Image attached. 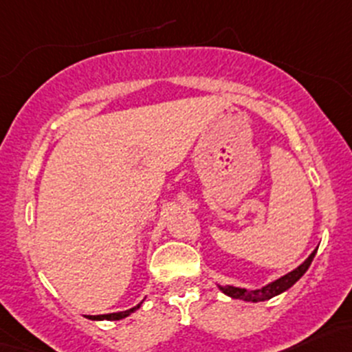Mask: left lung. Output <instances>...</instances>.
<instances>
[{
    "mask_svg": "<svg viewBox=\"0 0 352 352\" xmlns=\"http://www.w3.org/2000/svg\"><path fill=\"white\" fill-rule=\"evenodd\" d=\"M316 252H318V249L312 250L311 256H309L302 264L297 265L294 270H291V272H287L285 276L279 277V279H276L274 283H269L267 285H264V287L261 289H244V287H234V285H219V289L226 296L232 297V299L245 300V302H262V300H269L272 299V297L283 294V292L287 291V289H291L292 285H294L297 280L306 274V270L309 269V265H311Z\"/></svg>",
    "mask_w": 352,
    "mask_h": 352,
    "instance_id": "obj_1",
    "label": "left lung"
}]
</instances>
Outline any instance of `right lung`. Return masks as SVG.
Wrapping results in <instances>:
<instances>
[{"mask_svg": "<svg viewBox=\"0 0 352 352\" xmlns=\"http://www.w3.org/2000/svg\"><path fill=\"white\" fill-rule=\"evenodd\" d=\"M144 302V300H142ZM140 304H137V306L132 307V309H126V311H120V312H111V314H100V316H87V319H91V320H120V319H125L129 318L132 312L137 311V309H140L142 306Z\"/></svg>", "mask_w": 352, "mask_h": 352, "instance_id": "obj_1", "label": "right lung"}]
</instances>
